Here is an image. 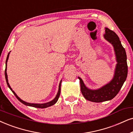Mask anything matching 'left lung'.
<instances>
[{
  "label": "left lung",
  "instance_id": "left-lung-1",
  "mask_svg": "<svg viewBox=\"0 0 133 133\" xmlns=\"http://www.w3.org/2000/svg\"><path fill=\"white\" fill-rule=\"evenodd\" d=\"M105 31L104 38L112 43L114 47L117 64L112 81L97 90H89L84 85L82 78L78 77L82 95L87 100L91 102H101L111 100L120 91L127 77V58L125 48L122 46L120 38L115 32L107 28Z\"/></svg>",
  "mask_w": 133,
  "mask_h": 133
}]
</instances>
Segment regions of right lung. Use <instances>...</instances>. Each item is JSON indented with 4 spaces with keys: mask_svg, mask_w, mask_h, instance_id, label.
<instances>
[{
    "mask_svg": "<svg viewBox=\"0 0 133 133\" xmlns=\"http://www.w3.org/2000/svg\"><path fill=\"white\" fill-rule=\"evenodd\" d=\"M9 53H8V55H7V57H6V68H5V79H6V83H7V85L8 87H9V88L11 90V91L13 92V93L14 94L15 96H16V98L18 99V100L20 102H21V103L24 104V105H28V106H31V107H36V108H40V109H43V108H46V107H50V106H51V105H54V104L56 103L57 102V101L58 100V98L59 97V95H60V92H61V81L59 83V90H58V94H57L56 96L55 97V98L53 100H52L51 101H50L49 102H47V103H45V104H32V103H29V102H26L24 101L21 100V99L19 98V97L17 95H16V93H15L14 91L12 90V89L11 88L10 86L9 85V83H8V78H7V74H6V62H7V60L8 59V56H9Z\"/></svg>",
    "mask_w": 133,
    "mask_h": 133,
    "instance_id": "right-lung-1",
    "label": "right lung"
}]
</instances>
